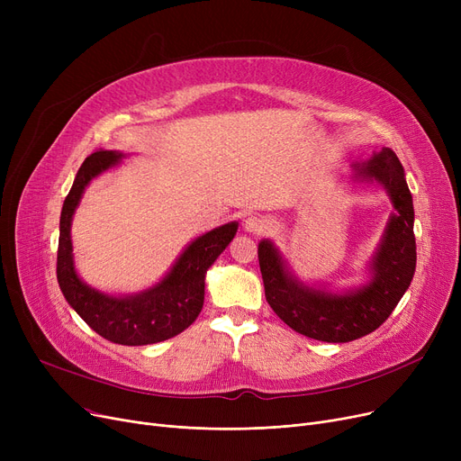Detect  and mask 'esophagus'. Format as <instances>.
<instances>
[{"instance_id":"1","label":"esophagus","mask_w":461,"mask_h":461,"mask_svg":"<svg viewBox=\"0 0 461 461\" xmlns=\"http://www.w3.org/2000/svg\"><path fill=\"white\" fill-rule=\"evenodd\" d=\"M245 230L249 233H263L265 230H267V222H265V218L259 216V214H249L245 218Z\"/></svg>"}]
</instances>
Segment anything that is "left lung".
<instances>
[{"mask_svg": "<svg viewBox=\"0 0 461 461\" xmlns=\"http://www.w3.org/2000/svg\"><path fill=\"white\" fill-rule=\"evenodd\" d=\"M355 169L358 177L381 183L396 209L370 263L372 280L366 285L342 295L308 287L287 271L271 240L265 239L258 247L265 299L276 316L294 330L330 344L357 340L381 327L407 292L417 267L413 196L396 153L383 148Z\"/></svg>", "mask_w": 461, "mask_h": 461, "instance_id": "left-lung-1", "label": "left lung"}]
</instances>
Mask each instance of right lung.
Returning a JSON list of instances; mask_svg holds the SVG:
<instances>
[{"label":"right lung","mask_w":461,"mask_h":461,"mask_svg":"<svg viewBox=\"0 0 461 461\" xmlns=\"http://www.w3.org/2000/svg\"><path fill=\"white\" fill-rule=\"evenodd\" d=\"M123 153L95 151L80 166L59 218L58 282L67 303L106 340L121 346H148L174 338L198 318L205 295V273L237 233V222L194 239L157 285L138 295L113 297L80 280L72 261L70 222L89 181L115 166Z\"/></svg>","instance_id":"add662e5"}]
</instances>
